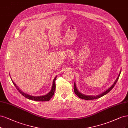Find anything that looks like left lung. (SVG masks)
<instances>
[{
  "label": "left lung",
  "instance_id": "8db88e82",
  "mask_svg": "<svg viewBox=\"0 0 128 128\" xmlns=\"http://www.w3.org/2000/svg\"><path fill=\"white\" fill-rule=\"evenodd\" d=\"M121 71H120V74L118 76V77L117 78L116 80L115 81L114 83L112 84V86H110V87L108 89L106 90V91H105L104 92H103L101 94H98V95H96V96H92V95H86V94H82V93L80 92L79 91H78V89L76 88V83H74V92L75 94H76V95L79 97L81 99H83V100H96V99H98L99 98H100L103 96L105 95L106 94H107L111 90H112L114 86L115 85V84H116V82L118 79V78L120 76V73H121Z\"/></svg>",
  "mask_w": 128,
  "mask_h": 128
}]
</instances>
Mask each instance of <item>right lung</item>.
I'll return each instance as SVG.
<instances>
[{
  "label": "right lung",
  "mask_w": 128,
  "mask_h": 128,
  "mask_svg": "<svg viewBox=\"0 0 128 128\" xmlns=\"http://www.w3.org/2000/svg\"><path fill=\"white\" fill-rule=\"evenodd\" d=\"M57 76L55 78V79L53 80V83H52V88L50 90V92H49L47 94H45V95L44 96H31L30 95V94H26L22 92L18 87V86L15 84L13 81V80H12V82H13V84H14L16 88V89H18L19 92L20 94H21L23 96L25 97L26 98L28 99V100H35V101H40V102H46V101H49L50 100L51 98L53 96L55 92V90L56 88V84H55V80H56V78Z\"/></svg>",
  "instance_id": "add662e5"
}]
</instances>
